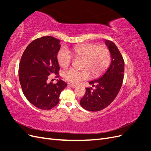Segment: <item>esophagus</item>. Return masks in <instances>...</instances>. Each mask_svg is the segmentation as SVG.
I'll list each match as a JSON object with an SVG mask.
<instances>
[{
	"mask_svg": "<svg viewBox=\"0 0 151 151\" xmlns=\"http://www.w3.org/2000/svg\"><path fill=\"white\" fill-rule=\"evenodd\" d=\"M68 85L69 86H70V87H72V88H75V87L76 86V85H75L74 84H71V83H68Z\"/></svg>",
	"mask_w": 151,
	"mask_h": 151,
	"instance_id": "obj_1",
	"label": "esophagus"
}]
</instances>
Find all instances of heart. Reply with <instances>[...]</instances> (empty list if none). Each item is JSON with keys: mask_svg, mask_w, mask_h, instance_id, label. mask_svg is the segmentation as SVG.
<instances>
[{"mask_svg": "<svg viewBox=\"0 0 151 151\" xmlns=\"http://www.w3.org/2000/svg\"><path fill=\"white\" fill-rule=\"evenodd\" d=\"M72 52L78 59H83L81 68L77 70L70 68L63 72V77L73 84H79L90 76L96 77L101 75L109 66L111 53L106 46H98L94 43H84L77 45ZM57 60L62 67H67L72 61L70 52L65 47L61 48L57 53Z\"/></svg>", "mask_w": 151, "mask_h": 151, "instance_id": "b5f03b06", "label": "heart"}]
</instances>
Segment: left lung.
<instances>
[{"label": "left lung", "instance_id": "obj_1", "mask_svg": "<svg viewBox=\"0 0 151 151\" xmlns=\"http://www.w3.org/2000/svg\"><path fill=\"white\" fill-rule=\"evenodd\" d=\"M111 53V64L101 78L89 82L95 87L86 88L80 104L86 110L98 111L106 108L115 99L121 89L124 77L125 63L120 52L111 41H105Z\"/></svg>", "mask_w": 151, "mask_h": 151}]
</instances>
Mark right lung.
Here are the masks:
<instances>
[{"label": "right lung", "mask_w": 151, "mask_h": 151, "mask_svg": "<svg viewBox=\"0 0 151 151\" xmlns=\"http://www.w3.org/2000/svg\"><path fill=\"white\" fill-rule=\"evenodd\" d=\"M60 40L43 36L33 40L26 47L19 63V79L25 97L35 106L48 110L57 106L59 96L67 84L58 80L56 84L47 80L60 70L57 53Z\"/></svg>", "instance_id": "1"}]
</instances>
